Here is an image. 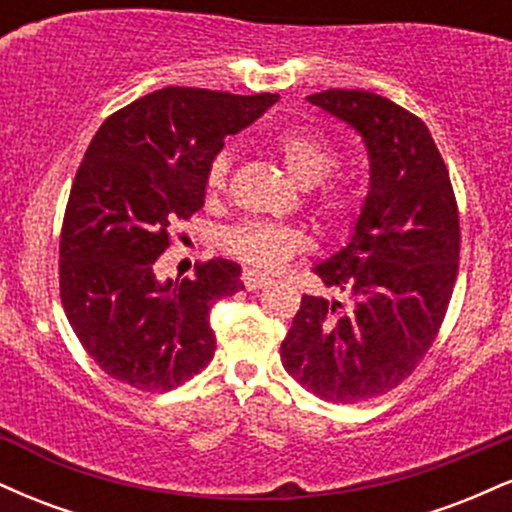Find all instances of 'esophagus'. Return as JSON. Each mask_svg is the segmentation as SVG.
<instances>
[{
	"label": "esophagus",
	"instance_id": "esophagus-1",
	"mask_svg": "<svg viewBox=\"0 0 512 512\" xmlns=\"http://www.w3.org/2000/svg\"><path fill=\"white\" fill-rule=\"evenodd\" d=\"M243 284H245V289H248V291H257V289H262V286L272 284V279H269V276L260 274V272H255V269H245V272H243Z\"/></svg>",
	"mask_w": 512,
	"mask_h": 512
}]
</instances>
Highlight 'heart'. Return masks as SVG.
Here are the masks:
<instances>
[{"label":"heart","instance_id":"b5f03b06","mask_svg":"<svg viewBox=\"0 0 512 512\" xmlns=\"http://www.w3.org/2000/svg\"><path fill=\"white\" fill-rule=\"evenodd\" d=\"M276 156L284 163L286 173L301 187H313L320 182L313 195V209L325 223H339L354 209L356 195L354 187L346 180L328 178L327 175L337 168V151L322 137L303 129H286L274 139ZM233 156L231 151H219L211 158L207 168V190L209 195H219L226 190L228 178H231ZM226 245L233 255L257 269H281L293 255L308 248V238L301 228L286 226V223H267V221H248L228 231Z\"/></svg>","mask_w":512,"mask_h":512}]
</instances>
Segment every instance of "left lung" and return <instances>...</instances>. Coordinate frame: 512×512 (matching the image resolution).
Instances as JSON below:
<instances>
[{
  "mask_svg": "<svg viewBox=\"0 0 512 512\" xmlns=\"http://www.w3.org/2000/svg\"><path fill=\"white\" fill-rule=\"evenodd\" d=\"M308 101L361 134L370 178L349 243L313 267L346 303L303 296L281 363L315 397L354 404L397 387L436 339L455 289L460 219L419 117L370 91L330 88Z\"/></svg>",
  "mask_w": 512,
  "mask_h": 512,
  "instance_id": "8db88e82",
  "label": "left lung"
}]
</instances>
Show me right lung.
Wrapping results in <instances>:
<instances>
[{
	"instance_id": "right-lung-1",
	"label": "right lung",
	"mask_w": 512,
	"mask_h": 512,
	"mask_svg": "<svg viewBox=\"0 0 512 512\" xmlns=\"http://www.w3.org/2000/svg\"><path fill=\"white\" fill-rule=\"evenodd\" d=\"M279 101L168 86L103 122L69 192L60 296L86 354L120 383L168 392L209 366L211 305L245 289L214 257L192 279H158L168 231L204 207L207 168L226 137Z\"/></svg>"
}]
</instances>
